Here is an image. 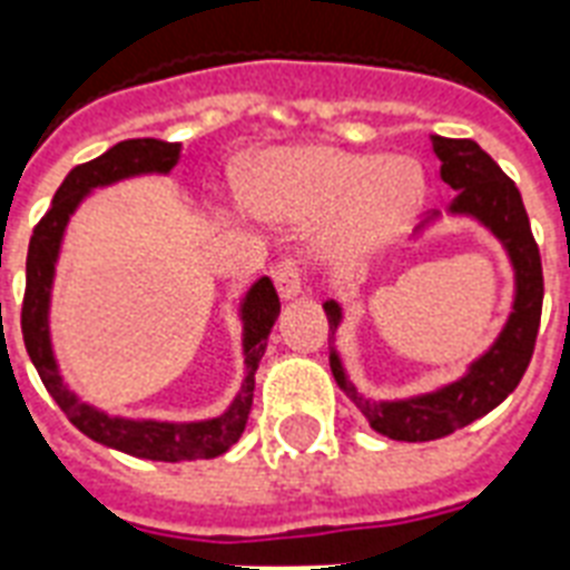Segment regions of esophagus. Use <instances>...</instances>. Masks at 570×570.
<instances>
[{
    "label": "esophagus",
    "mask_w": 570,
    "mask_h": 570,
    "mask_svg": "<svg viewBox=\"0 0 570 570\" xmlns=\"http://www.w3.org/2000/svg\"><path fill=\"white\" fill-rule=\"evenodd\" d=\"M272 281H275L281 298H293V295H298L304 289L302 263L295 257L277 259L275 266H272Z\"/></svg>",
    "instance_id": "34e87169"
}]
</instances>
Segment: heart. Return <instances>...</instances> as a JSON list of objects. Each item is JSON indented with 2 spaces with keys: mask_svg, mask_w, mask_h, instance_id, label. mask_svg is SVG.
I'll list each match as a JSON object with an SVG mask.
<instances>
[{
  "mask_svg": "<svg viewBox=\"0 0 570 570\" xmlns=\"http://www.w3.org/2000/svg\"><path fill=\"white\" fill-rule=\"evenodd\" d=\"M425 197V174L407 156L295 147L254 168L250 200L272 222H328L331 257L355 259L405 230Z\"/></svg>",
  "mask_w": 570,
  "mask_h": 570,
  "instance_id": "obj_1",
  "label": "heart"
}]
</instances>
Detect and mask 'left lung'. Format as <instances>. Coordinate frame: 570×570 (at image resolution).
I'll list each match as a JSON object with an SVG mask.
<instances>
[{
	"label": "left lung",
	"mask_w": 570,
	"mask_h": 570,
	"mask_svg": "<svg viewBox=\"0 0 570 570\" xmlns=\"http://www.w3.org/2000/svg\"><path fill=\"white\" fill-rule=\"evenodd\" d=\"M432 147L441 159L443 183L455 189L450 213L473 215L503 242L514 266L518 295L514 311L505 322L497 343L470 366L464 379L452 381L446 387L402 402H366L357 396L355 384L346 379L337 352L331 346V373L340 390L346 393L361 414L370 420L375 432L390 441L423 443L438 441L459 432L488 411H494L518 384L532 361L535 337L541 325V302H544V275H541L539 245L532 239L530 215L523 209L521 191L503 168L470 138L432 136ZM328 316V340L340 325L337 302H325Z\"/></svg>",
	"instance_id": "1"
}]
</instances>
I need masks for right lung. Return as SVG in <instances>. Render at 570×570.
I'll list each match as a JSON object with an SVG mask.
<instances>
[{"mask_svg":"<svg viewBox=\"0 0 570 570\" xmlns=\"http://www.w3.org/2000/svg\"><path fill=\"white\" fill-rule=\"evenodd\" d=\"M180 159V145H168L159 138H129L120 141L91 163L76 165L67 174L61 189L52 197L47 215L35 224L29 242V257H26V295H22L20 328L22 343L29 352L31 364L38 370L43 387L56 399L58 407L65 411L67 420L88 434L91 441L106 443L111 450L129 452L138 459L150 461H195L215 459L239 441L248 423L250 405H254V373H257L263 352H266L268 331L275 325L281 313V298L275 284L268 277H259L250 286L242 304V322H245V381L236 402L222 416L204 420V423H154V420H120L85 405L61 384L56 357L49 348V286L56 272L58 245L67 227V218L73 213L79 200L97 186H109L115 180L132 177V174H168Z\"/></svg>","mask_w":570,"mask_h":570,"instance_id":"obj_1","label":"right lung"}]
</instances>
